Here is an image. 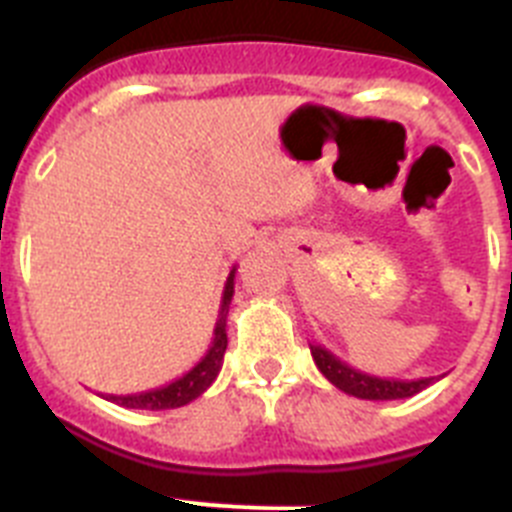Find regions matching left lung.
Listing matches in <instances>:
<instances>
[{
  "label": "left lung",
  "instance_id": "obj_1",
  "mask_svg": "<svg viewBox=\"0 0 512 512\" xmlns=\"http://www.w3.org/2000/svg\"><path fill=\"white\" fill-rule=\"evenodd\" d=\"M310 354L315 366L320 369L325 379L330 384H336L338 390L346 392V395H354L359 400H405V397H413L418 392H423L425 387H431L436 382V377H420V379H387V377H374V374H366L348 366L346 361H341L338 356H333L328 348L318 346V343H310Z\"/></svg>",
  "mask_w": 512,
  "mask_h": 512
}]
</instances>
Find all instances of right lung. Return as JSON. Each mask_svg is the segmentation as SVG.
Returning a JSON list of instances; mask_svg holds the SVG:
<instances>
[{
  "label": "right lung",
  "mask_w": 512,
  "mask_h": 512,
  "mask_svg": "<svg viewBox=\"0 0 512 512\" xmlns=\"http://www.w3.org/2000/svg\"><path fill=\"white\" fill-rule=\"evenodd\" d=\"M235 292V266L230 269L228 282L223 289V302H220V312H217L215 333H212V343L207 348V354L202 356L197 364L189 369L187 374H182L174 382L164 384V387H156V390L148 392H135V395H102L104 400L115 402L120 408H133V410H171L182 408L187 402L197 400L202 392L215 382V377L223 369V356L225 348H228V333H225V325H228V310L230 300H233Z\"/></svg>",
  "instance_id": "obj_1"
}]
</instances>
